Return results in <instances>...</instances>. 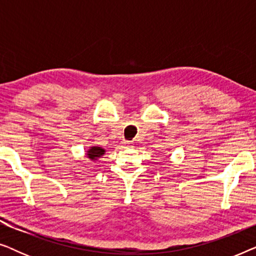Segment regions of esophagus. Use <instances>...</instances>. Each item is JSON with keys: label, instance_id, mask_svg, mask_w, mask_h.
<instances>
[{"label": "esophagus", "instance_id": "obj_1", "mask_svg": "<svg viewBox=\"0 0 256 256\" xmlns=\"http://www.w3.org/2000/svg\"><path fill=\"white\" fill-rule=\"evenodd\" d=\"M124 144L126 146H132V143L130 141H124Z\"/></svg>", "mask_w": 256, "mask_h": 256}]
</instances>
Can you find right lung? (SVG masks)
I'll return each instance as SVG.
<instances>
[{"label":"right lung","mask_w":256,"mask_h":256,"mask_svg":"<svg viewBox=\"0 0 256 256\" xmlns=\"http://www.w3.org/2000/svg\"><path fill=\"white\" fill-rule=\"evenodd\" d=\"M104 154H106V149L102 148V146H90L88 149H87L86 156L90 160H93V162H96V160L101 158V157H102Z\"/></svg>","instance_id":"add662e5"}]
</instances>
